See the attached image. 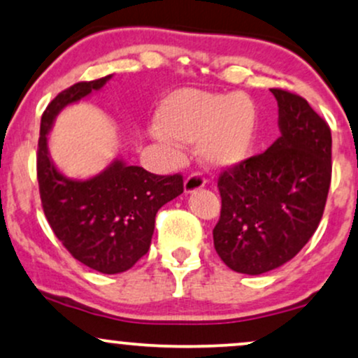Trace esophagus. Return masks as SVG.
<instances>
[{"mask_svg": "<svg viewBox=\"0 0 358 358\" xmlns=\"http://www.w3.org/2000/svg\"><path fill=\"white\" fill-rule=\"evenodd\" d=\"M204 186H206V179L202 178V174H199V172H194V174H191L186 180H184V191H186V194L199 191V189H202Z\"/></svg>", "mask_w": 358, "mask_h": 358, "instance_id": "1", "label": "esophagus"}]
</instances>
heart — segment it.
<instances>
[{
    "mask_svg": "<svg viewBox=\"0 0 358 358\" xmlns=\"http://www.w3.org/2000/svg\"><path fill=\"white\" fill-rule=\"evenodd\" d=\"M154 136L167 145L199 143L201 154L215 167L245 161L257 132V111L242 92L217 94L199 90H179L162 101Z\"/></svg>",
    "mask_w": 358,
    "mask_h": 358,
    "instance_id": "1",
    "label": "heart"
}]
</instances>
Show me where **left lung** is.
I'll list each match as a JSON object with an SVG mask.
<instances>
[{
	"label": "left lung",
	"mask_w": 358,
	"mask_h": 358,
	"mask_svg": "<svg viewBox=\"0 0 358 358\" xmlns=\"http://www.w3.org/2000/svg\"><path fill=\"white\" fill-rule=\"evenodd\" d=\"M280 138L266 152L220 172L213 236L232 271L259 275L284 266L314 236L332 178V134L301 96L271 90Z\"/></svg>",
	"instance_id": "obj_1"
}]
</instances>
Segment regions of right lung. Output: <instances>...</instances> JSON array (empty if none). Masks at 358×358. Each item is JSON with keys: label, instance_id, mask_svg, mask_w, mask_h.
<instances>
[{"label": "right lung", "instance_id": "add662e5", "mask_svg": "<svg viewBox=\"0 0 358 358\" xmlns=\"http://www.w3.org/2000/svg\"><path fill=\"white\" fill-rule=\"evenodd\" d=\"M113 76L76 83L48 104L38 141V182L44 215L74 259L101 273H121L148 254L156 214L184 191L182 176H156L114 161L79 180L57 171L48 134L66 106L99 91Z\"/></svg>", "mask_w": 358, "mask_h": 358}]
</instances>
